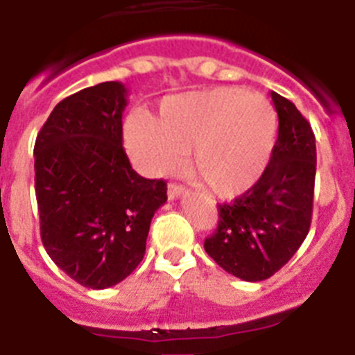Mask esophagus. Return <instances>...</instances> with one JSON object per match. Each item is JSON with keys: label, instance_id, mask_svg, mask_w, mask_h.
Instances as JSON below:
<instances>
[{"label": "esophagus", "instance_id": "34e87169", "mask_svg": "<svg viewBox=\"0 0 355 355\" xmlns=\"http://www.w3.org/2000/svg\"><path fill=\"white\" fill-rule=\"evenodd\" d=\"M184 192V187L183 184H178V183H168V188H167V193H168V199L174 200L178 199V197L181 196V193Z\"/></svg>", "mask_w": 355, "mask_h": 355}]
</instances>
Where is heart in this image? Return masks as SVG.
Here are the masks:
<instances>
[{"mask_svg": "<svg viewBox=\"0 0 355 355\" xmlns=\"http://www.w3.org/2000/svg\"><path fill=\"white\" fill-rule=\"evenodd\" d=\"M279 119L261 94L211 87L163 99L156 121L137 112L124 124V144L150 175L174 171L190 149L197 180L216 197L245 193L261 180L277 144Z\"/></svg>", "mask_w": 355, "mask_h": 355, "instance_id": "heart-1", "label": "heart"}]
</instances>
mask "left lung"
<instances>
[{
    "label": "left lung",
    "instance_id": "obj_1",
    "mask_svg": "<svg viewBox=\"0 0 355 355\" xmlns=\"http://www.w3.org/2000/svg\"><path fill=\"white\" fill-rule=\"evenodd\" d=\"M279 135L261 180L233 202L218 205L208 256L243 281H265L291 259L309 233L316 174L311 124L286 97L272 92Z\"/></svg>",
    "mask_w": 355,
    "mask_h": 355
}]
</instances>
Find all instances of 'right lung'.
I'll return each instance as SVG.
<instances>
[{
	"label": "right lung",
	"mask_w": 355,
	"mask_h": 355,
	"mask_svg": "<svg viewBox=\"0 0 355 355\" xmlns=\"http://www.w3.org/2000/svg\"><path fill=\"white\" fill-rule=\"evenodd\" d=\"M128 90L105 81L65 97L35 140L40 238L55 265L81 286L105 290L146 254L167 183L131 168L122 147Z\"/></svg>",
	"instance_id": "add662e5"
}]
</instances>
